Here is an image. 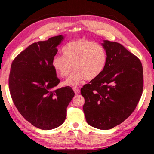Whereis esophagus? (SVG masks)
Returning <instances> with one entry per match:
<instances>
[{"instance_id":"esophagus-1","label":"esophagus","mask_w":154,"mask_h":154,"mask_svg":"<svg viewBox=\"0 0 154 154\" xmlns=\"http://www.w3.org/2000/svg\"><path fill=\"white\" fill-rule=\"evenodd\" d=\"M73 91H74V93H75V94H79L80 93V90L79 89V88H78V87H73Z\"/></svg>"}]
</instances>
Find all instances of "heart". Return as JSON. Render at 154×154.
<instances>
[{"mask_svg": "<svg viewBox=\"0 0 154 154\" xmlns=\"http://www.w3.org/2000/svg\"><path fill=\"white\" fill-rule=\"evenodd\" d=\"M63 57L56 56L52 60V67L62 78L72 74L64 84L76 86L86 79L92 80L103 72L106 62L105 49L98 44L84 39L70 42L62 50Z\"/></svg>", "mask_w": 154, "mask_h": 154, "instance_id": "1", "label": "heart"}]
</instances>
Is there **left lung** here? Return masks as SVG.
Returning a JSON list of instances; mask_svg holds the SVG:
<instances>
[{
	"label": "left lung",
	"instance_id": "left-lung-1",
	"mask_svg": "<svg viewBox=\"0 0 154 154\" xmlns=\"http://www.w3.org/2000/svg\"><path fill=\"white\" fill-rule=\"evenodd\" d=\"M106 53L103 72L81 88L84 97L83 109L92 127L109 130L131 115L140 100L143 72L139 59L124 46L103 40Z\"/></svg>",
	"mask_w": 154,
	"mask_h": 154
}]
</instances>
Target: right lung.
<instances>
[{
    "label": "right lung",
    "mask_w": 154,
    "mask_h": 154,
    "mask_svg": "<svg viewBox=\"0 0 154 154\" xmlns=\"http://www.w3.org/2000/svg\"><path fill=\"white\" fill-rule=\"evenodd\" d=\"M63 35L32 44L13 60L9 87L14 104L27 122L42 130L60 127L74 96L71 87L56 88L60 83L52 67Z\"/></svg>",
    "instance_id": "obj_1"
}]
</instances>
